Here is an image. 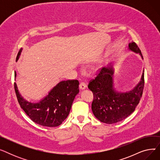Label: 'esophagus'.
Wrapping results in <instances>:
<instances>
[{
	"instance_id": "esophagus-1",
	"label": "esophagus",
	"mask_w": 160,
	"mask_h": 160,
	"mask_svg": "<svg viewBox=\"0 0 160 160\" xmlns=\"http://www.w3.org/2000/svg\"><path fill=\"white\" fill-rule=\"evenodd\" d=\"M86 87H87L86 84L85 83H83V82H81V83H80V85H79V88H80V89L81 90L85 89L86 88Z\"/></svg>"
}]
</instances>
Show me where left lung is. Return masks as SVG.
<instances>
[{
    "mask_svg": "<svg viewBox=\"0 0 160 160\" xmlns=\"http://www.w3.org/2000/svg\"><path fill=\"white\" fill-rule=\"evenodd\" d=\"M128 49L139 54L142 58L141 50L135 42L129 43ZM113 73L111 63L107 67H103L88 85V88L93 93L92 112L97 119L106 124L118 122L132 114L139 102L144 88V71L137 86L124 93L115 89Z\"/></svg>",
    "mask_w": 160,
    "mask_h": 160,
    "instance_id": "8db88e82",
    "label": "left lung"
}]
</instances>
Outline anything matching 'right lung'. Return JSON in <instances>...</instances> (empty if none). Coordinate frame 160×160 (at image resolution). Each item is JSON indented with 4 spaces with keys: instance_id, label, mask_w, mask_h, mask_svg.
<instances>
[{
    "instance_id": "add662e5",
    "label": "right lung",
    "mask_w": 160,
    "mask_h": 160,
    "mask_svg": "<svg viewBox=\"0 0 160 160\" xmlns=\"http://www.w3.org/2000/svg\"><path fill=\"white\" fill-rule=\"evenodd\" d=\"M22 48L19 51L16 62L19 60ZM15 71V78H16ZM77 80L62 81L54 86L48 94L37 103L25 100L19 93L16 83L14 88L21 108L34 122L47 127L60 126L69 115L73 100L79 93Z\"/></svg>"
}]
</instances>
